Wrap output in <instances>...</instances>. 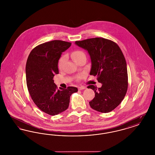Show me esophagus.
<instances>
[{
    "mask_svg": "<svg viewBox=\"0 0 155 155\" xmlns=\"http://www.w3.org/2000/svg\"><path fill=\"white\" fill-rule=\"evenodd\" d=\"M85 88H85V87H84V86H81V87H78V89H79V90H82V89H85Z\"/></svg>",
    "mask_w": 155,
    "mask_h": 155,
    "instance_id": "34e87169",
    "label": "esophagus"
}]
</instances>
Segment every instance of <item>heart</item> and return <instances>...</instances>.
<instances>
[{
    "label": "heart",
    "instance_id": "1",
    "mask_svg": "<svg viewBox=\"0 0 155 155\" xmlns=\"http://www.w3.org/2000/svg\"><path fill=\"white\" fill-rule=\"evenodd\" d=\"M84 54H85V53L82 52V51H74V52L71 53V58H72V59L73 60L74 62H76L77 61H78ZM66 57L65 56H62L60 59L59 63H58V66H59V67H61L62 66L63 63L64 62V61L66 60ZM81 77H82V75L79 76V78H81Z\"/></svg>",
    "mask_w": 155,
    "mask_h": 155
}]
</instances>
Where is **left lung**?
Here are the masks:
<instances>
[{
	"mask_svg": "<svg viewBox=\"0 0 155 155\" xmlns=\"http://www.w3.org/2000/svg\"><path fill=\"white\" fill-rule=\"evenodd\" d=\"M75 44L86 50L90 56V75L97 76V81L102 84L97 88L89 85L95 94L89 102L93 109L109 113L121 102L128 88V74L125 58L117 45L102 38H91L75 41Z\"/></svg>",
	"mask_w": 155,
	"mask_h": 155,
	"instance_id": "1",
	"label": "left lung"
}]
</instances>
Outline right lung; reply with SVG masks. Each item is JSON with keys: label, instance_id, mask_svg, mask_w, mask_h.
I'll use <instances>...</instances> for the list:
<instances>
[{"label": "right lung", "instance_id": "right-lung-1", "mask_svg": "<svg viewBox=\"0 0 155 155\" xmlns=\"http://www.w3.org/2000/svg\"><path fill=\"white\" fill-rule=\"evenodd\" d=\"M70 42L54 40L36 46L28 56L25 74L28 90L32 101L45 113L55 116L67 109L76 87L57 88L53 77L59 74L61 54L71 46Z\"/></svg>", "mask_w": 155, "mask_h": 155}]
</instances>
